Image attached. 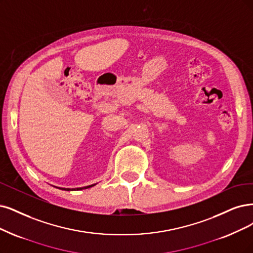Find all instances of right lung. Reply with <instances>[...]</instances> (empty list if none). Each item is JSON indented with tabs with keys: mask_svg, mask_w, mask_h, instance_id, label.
Wrapping results in <instances>:
<instances>
[{
	"mask_svg": "<svg viewBox=\"0 0 253 253\" xmlns=\"http://www.w3.org/2000/svg\"><path fill=\"white\" fill-rule=\"evenodd\" d=\"M93 185H96V183L95 184H90V185H87V186H83V188H77V189H65V188H58V189H60V190H64V191H78V190H84V189H88V188H91V186H93ZM56 188V186H55Z\"/></svg>",
	"mask_w": 253,
	"mask_h": 253,
	"instance_id": "right-lung-1",
	"label": "right lung"
}]
</instances>
